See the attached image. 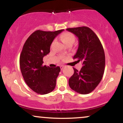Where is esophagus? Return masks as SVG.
<instances>
[{"label":"esophagus","mask_w":123,"mask_h":123,"mask_svg":"<svg viewBox=\"0 0 123 123\" xmlns=\"http://www.w3.org/2000/svg\"><path fill=\"white\" fill-rule=\"evenodd\" d=\"M65 67V66L64 65H61L60 66V68H61V69H63V68H64Z\"/></svg>","instance_id":"1"}]
</instances>
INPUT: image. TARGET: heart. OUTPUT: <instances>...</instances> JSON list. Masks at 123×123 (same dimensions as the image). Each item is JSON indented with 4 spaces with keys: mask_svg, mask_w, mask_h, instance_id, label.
Instances as JSON below:
<instances>
[{
    "mask_svg": "<svg viewBox=\"0 0 123 123\" xmlns=\"http://www.w3.org/2000/svg\"><path fill=\"white\" fill-rule=\"evenodd\" d=\"M61 39L66 45L69 44H73L75 41V36L74 35L69 32H66L63 33L61 36Z\"/></svg>",
    "mask_w": 123,
    "mask_h": 123,
    "instance_id": "b5f03b06",
    "label": "heart"
}]
</instances>
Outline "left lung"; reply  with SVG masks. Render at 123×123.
I'll list each match as a JSON object with an SVG mask.
<instances>
[{
    "label": "left lung",
    "mask_w": 123,
    "mask_h": 123,
    "mask_svg": "<svg viewBox=\"0 0 123 123\" xmlns=\"http://www.w3.org/2000/svg\"><path fill=\"white\" fill-rule=\"evenodd\" d=\"M79 39V47L73 59L83 62L80 71L73 68L74 73L69 79V87L76 92L87 94L92 92L102 80L105 70L104 48L97 35L87 26L68 28Z\"/></svg>",
    "instance_id": "8db88e82"
}]
</instances>
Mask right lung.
Listing matches in <instances>:
<instances>
[{"mask_svg": "<svg viewBox=\"0 0 123 123\" xmlns=\"http://www.w3.org/2000/svg\"><path fill=\"white\" fill-rule=\"evenodd\" d=\"M63 29L51 32L37 30L31 34L24 44L19 57V65L25 83L31 90L41 95L54 90L60 73V66L43 65V59L50 53L54 38Z\"/></svg>", "mask_w": 123, "mask_h": 123, "instance_id": "add662e5", "label": "right lung"}]
</instances>
